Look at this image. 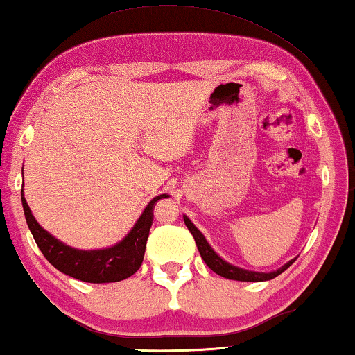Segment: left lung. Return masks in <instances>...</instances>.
Listing matches in <instances>:
<instances>
[{
    "label": "left lung",
    "mask_w": 355,
    "mask_h": 355,
    "mask_svg": "<svg viewBox=\"0 0 355 355\" xmlns=\"http://www.w3.org/2000/svg\"><path fill=\"white\" fill-rule=\"evenodd\" d=\"M183 220H184V225H187L189 232H191L194 241H196L198 251H199V254H201L202 261L207 263V267L211 268L212 272H216L217 275H220L223 278L236 279V282H267V279L278 277L279 273H283L294 261H296V259H293V261L284 263L282 268H278L277 272H270V273L251 272V270H246V268L234 267V266H232V263L223 261V259L218 256L216 251H214V249L211 248V244L207 243V239L204 238V234L193 225V222L189 220L187 216H183Z\"/></svg>",
    "instance_id": "left-lung-1"
}]
</instances>
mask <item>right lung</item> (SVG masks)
Returning <instances> with one entry per match:
<instances>
[{"mask_svg":"<svg viewBox=\"0 0 355 355\" xmlns=\"http://www.w3.org/2000/svg\"><path fill=\"white\" fill-rule=\"evenodd\" d=\"M168 194H159L148 204L141 216L122 241L111 248L82 251L67 246L35 220L22 191V207L35 243L46 261L59 272L87 283H114L132 277L141 267L149 228L154 218V204Z\"/></svg>","mask_w":355,"mask_h":355,"instance_id":"add662e5","label":"right lung"}]
</instances>
